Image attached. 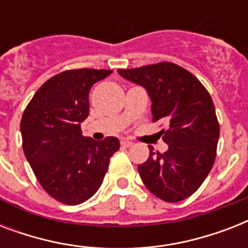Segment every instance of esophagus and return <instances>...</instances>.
<instances>
[{"label":"esophagus","instance_id":"esophagus-1","mask_svg":"<svg viewBox=\"0 0 248 248\" xmlns=\"http://www.w3.org/2000/svg\"><path fill=\"white\" fill-rule=\"evenodd\" d=\"M132 141H130V140H122V141H121V145H122V147H124V148H128V147H131L132 145Z\"/></svg>","mask_w":248,"mask_h":248}]
</instances>
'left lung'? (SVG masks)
Returning a JSON list of instances; mask_svg holds the SVG:
<instances>
[{
	"instance_id": "left-lung-1",
	"label": "left lung",
	"mask_w": 248,
	"mask_h": 248,
	"mask_svg": "<svg viewBox=\"0 0 248 248\" xmlns=\"http://www.w3.org/2000/svg\"><path fill=\"white\" fill-rule=\"evenodd\" d=\"M122 78L141 86L152 101L153 122L166 121L161 131L169 148L151 153L138 171L144 185L166 202H179L200 188L215 162L220 127L215 105L198 79L172 63L118 69Z\"/></svg>"
}]
</instances>
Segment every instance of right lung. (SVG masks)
<instances>
[{
  "mask_svg": "<svg viewBox=\"0 0 248 248\" xmlns=\"http://www.w3.org/2000/svg\"><path fill=\"white\" fill-rule=\"evenodd\" d=\"M112 73L75 69L46 81L27 105L20 122L23 151L46 192L65 204H79L97 192L120 140L86 138L81 124L89 116L93 83Z\"/></svg>",
  "mask_w": 248,
  "mask_h": 248,
  "instance_id": "right-lung-1",
  "label": "right lung"
}]
</instances>
